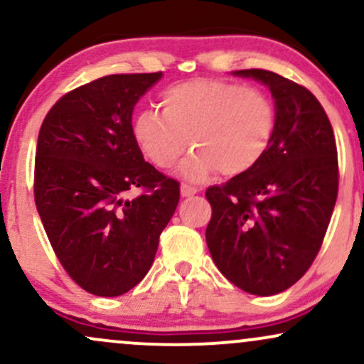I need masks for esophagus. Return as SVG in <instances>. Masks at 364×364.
Returning a JSON list of instances; mask_svg holds the SVG:
<instances>
[{"instance_id":"34e87169","label":"esophagus","mask_w":364,"mask_h":364,"mask_svg":"<svg viewBox=\"0 0 364 364\" xmlns=\"http://www.w3.org/2000/svg\"><path fill=\"white\" fill-rule=\"evenodd\" d=\"M195 193H198V188L183 183V185H181V195L183 196H193Z\"/></svg>"}]
</instances>
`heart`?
Segmentation results:
<instances>
[{
  "label": "heart",
  "mask_w": 364,
  "mask_h": 364,
  "mask_svg": "<svg viewBox=\"0 0 364 364\" xmlns=\"http://www.w3.org/2000/svg\"><path fill=\"white\" fill-rule=\"evenodd\" d=\"M162 112L144 111L133 123V136L159 169H171L188 149L183 176L205 181L214 174L241 176L265 157L275 133V104L269 94L243 83L198 78L169 87Z\"/></svg>",
  "instance_id": "b5f03b06"
}]
</instances>
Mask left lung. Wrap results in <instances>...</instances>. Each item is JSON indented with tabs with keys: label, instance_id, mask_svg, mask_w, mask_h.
<instances>
[{
	"label": "left lung",
	"instance_id": "1",
	"mask_svg": "<svg viewBox=\"0 0 364 364\" xmlns=\"http://www.w3.org/2000/svg\"><path fill=\"white\" fill-rule=\"evenodd\" d=\"M269 85L275 133L250 173L207 188L205 240L217 269L250 294L272 296L306 274L318 255L339 191L333 129L306 87L269 70H240Z\"/></svg>",
	"mask_w": 364,
	"mask_h": 364
}]
</instances>
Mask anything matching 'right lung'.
Listing matches in <instances>:
<instances>
[{
  "label": "right lung",
  "instance_id": "add662e5",
  "mask_svg": "<svg viewBox=\"0 0 364 364\" xmlns=\"http://www.w3.org/2000/svg\"><path fill=\"white\" fill-rule=\"evenodd\" d=\"M156 73L107 75L65 94L41 124L34 198L58 260L82 289L121 296L156 257L179 183L144 161L132 112ZM141 193L124 198L129 189Z\"/></svg>",
  "mask_w": 364,
  "mask_h": 364
}]
</instances>
